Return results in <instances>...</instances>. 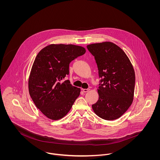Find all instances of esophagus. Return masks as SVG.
Instances as JSON below:
<instances>
[{
  "label": "esophagus",
  "instance_id": "1",
  "mask_svg": "<svg viewBox=\"0 0 160 160\" xmlns=\"http://www.w3.org/2000/svg\"><path fill=\"white\" fill-rule=\"evenodd\" d=\"M82 90H83V91L84 92H88L90 89H83Z\"/></svg>",
  "mask_w": 160,
  "mask_h": 160
}]
</instances>
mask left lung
<instances>
[{
	"mask_svg": "<svg viewBox=\"0 0 160 160\" xmlns=\"http://www.w3.org/2000/svg\"><path fill=\"white\" fill-rule=\"evenodd\" d=\"M87 49L94 57L101 78L98 100L92 105L94 112L105 120L119 118L132 105L135 73L129 58L111 42L91 44Z\"/></svg>",
	"mask_w": 160,
	"mask_h": 160,
	"instance_id": "8db88e82",
	"label": "left lung"
}]
</instances>
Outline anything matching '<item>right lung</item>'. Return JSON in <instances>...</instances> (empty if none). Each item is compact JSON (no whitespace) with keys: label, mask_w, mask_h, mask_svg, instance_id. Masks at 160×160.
I'll return each mask as SVG.
<instances>
[{"label":"right lung","mask_w":160,"mask_h":160,"mask_svg":"<svg viewBox=\"0 0 160 160\" xmlns=\"http://www.w3.org/2000/svg\"><path fill=\"white\" fill-rule=\"evenodd\" d=\"M86 50L72 44H50L41 50L33 64L28 91L37 108L52 120H58L71 109L80 89L69 80V64Z\"/></svg>","instance_id":"1"}]
</instances>
